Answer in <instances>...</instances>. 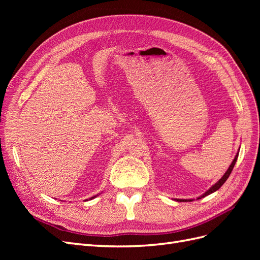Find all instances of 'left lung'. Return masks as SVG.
Instances as JSON below:
<instances>
[{"instance_id": "1", "label": "left lung", "mask_w": 260, "mask_h": 260, "mask_svg": "<svg viewBox=\"0 0 260 260\" xmlns=\"http://www.w3.org/2000/svg\"><path fill=\"white\" fill-rule=\"evenodd\" d=\"M238 156H239V153L237 154V155H235V157H234V159H233V161H232V164L230 165V167L229 168H228V170H226V172H225V174L222 176V178L221 179H220L219 181H218V182L217 183H215L214 185H212L210 188H209V190L207 191V192H205V193H204L202 196H201V198H205V196H207V195H209V194H211V193H214V192H216L217 190H219V188L220 187H221L222 186V184L225 182V181H226V179L228 178H229V176H230V174H231V171L233 170V167H234V165H235V161H237V159H238ZM201 198H199L198 200H200ZM178 202H192L193 200H177Z\"/></svg>"}]
</instances>
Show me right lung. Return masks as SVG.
Listing matches in <instances>:
<instances>
[{"label":"right lung","mask_w":260,"mask_h":260,"mask_svg":"<svg viewBox=\"0 0 260 260\" xmlns=\"http://www.w3.org/2000/svg\"><path fill=\"white\" fill-rule=\"evenodd\" d=\"M94 198H95V196H93V198H91V200H92V199H94Z\"/></svg>","instance_id":"obj_1"}]
</instances>
